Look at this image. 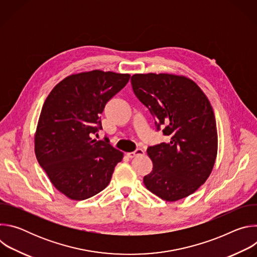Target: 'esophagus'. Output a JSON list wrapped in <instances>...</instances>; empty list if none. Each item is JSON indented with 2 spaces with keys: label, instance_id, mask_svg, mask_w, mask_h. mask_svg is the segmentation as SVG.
<instances>
[{
  "label": "esophagus",
  "instance_id": "esophagus-1",
  "mask_svg": "<svg viewBox=\"0 0 257 257\" xmlns=\"http://www.w3.org/2000/svg\"><path fill=\"white\" fill-rule=\"evenodd\" d=\"M144 155V151L141 150V149H137L135 152H132V153H128L127 154V157L132 159V158H135L136 156H142Z\"/></svg>",
  "mask_w": 257,
  "mask_h": 257
}]
</instances>
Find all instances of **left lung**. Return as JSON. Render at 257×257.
I'll return each instance as SVG.
<instances>
[{
  "label": "left lung",
  "instance_id": "1",
  "mask_svg": "<svg viewBox=\"0 0 257 257\" xmlns=\"http://www.w3.org/2000/svg\"><path fill=\"white\" fill-rule=\"evenodd\" d=\"M133 91L156 120L157 130L168 143L150 146L153 171L143 183L167 201L194 193L209 177L217 153L213 109L200 87L191 79L173 74H134Z\"/></svg>",
  "mask_w": 257,
  "mask_h": 257
}]
</instances>
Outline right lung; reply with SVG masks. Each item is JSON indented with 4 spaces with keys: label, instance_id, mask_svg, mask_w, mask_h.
I'll return each instance as SVG.
<instances>
[{
    "label": "right lung",
    "instance_id": "obj_1",
    "mask_svg": "<svg viewBox=\"0 0 257 257\" xmlns=\"http://www.w3.org/2000/svg\"><path fill=\"white\" fill-rule=\"evenodd\" d=\"M129 74L93 70L73 74L48 95L34 136L39 164L52 184L73 200L87 199L111 181L123 153L107 138H91L101 129L106 102L129 81Z\"/></svg>",
    "mask_w": 257,
    "mask_h": 257
}]
</instances>
